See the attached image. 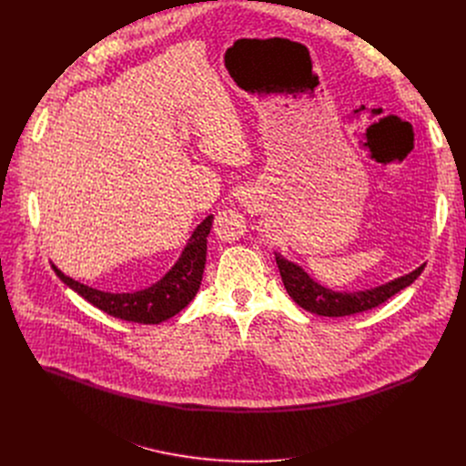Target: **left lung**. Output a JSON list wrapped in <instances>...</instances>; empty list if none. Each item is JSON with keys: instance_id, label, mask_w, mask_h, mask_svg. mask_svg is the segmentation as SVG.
<instances>
[{"instance_id": "1", "label": "left lung", "mask_w": 466, "mask_h": 466, "mask_svg": "<svg viewBox=\"0 0 466 466\" xmlns=\"http://www.w3.org/2000/svg\"><path fill=\"white\" fill-rule=\"evenodd\" d=\"M279 271L282 277V282L286 286V291L289 297L306 311L317 313L322 317H345V315H356L363 313L367 309H372L385 300H389L398 291L411 286L420 273L424 271V265L413 273L396 279L389 284L365 289V291H354V293H339L334 289H328L320 284H317L308 273H304L302 268L297 263L286 259L282 254L275 252Z\"/></svg>"}]
</instances>
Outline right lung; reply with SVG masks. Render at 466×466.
<instances>
[{
	"instance_id": "right-lung-1",
	"label": "right lung",
	"mask_w": 466,
	"mask_h": 466,
	"mask_svg": "<svg viewBox=\"0 0 466 466\" xmlns=\"http://www.w3.org/2000/svg\"><path fill=\"white\" fill-rule=\"evenodd\" d=\"M212 221L214 216H208L198 225L169 273L162 280L142 291L105 293L66 277L55 265L53 269L66 286H70L76 293H79L85 300H88L101 311L128 322L160 324L184 309L197 295L205 273L207 238L210 234Z\"/></svg>"
}]
</instances>
